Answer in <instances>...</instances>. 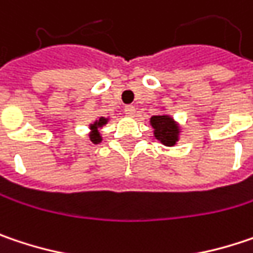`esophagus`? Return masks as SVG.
<instances>
[{
  "label": "esophagus",
  "instance_id": "34e87169",
  "mask_svg": "<svg viewBox=\"0 0 253 253\" xmlns=\"http://www.w3.org/2000/svg\"><path fill=\"white\" fill-rule=\"evenodd\" d=\"M135 106H132V105L125 106V114H126L128 117H134V115H135Z\"/></svg>",
  "mask_w": 253,
  "mask_h": 253
}]
</instances>
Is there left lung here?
Instances as JSON below:
<instances>
[{"mask_svg":"<svg viewBox=\"0 0 253 253\" xmlns=\"http://www.w3.org/2000/svg\"><path fill=\"white\" fill-rule=\"evenodd\" d=\"M151 126L154 128V136L164 145L172 147L178 141L180 128L169 115H155L151 118Z\"/></svg>","mask_w":253,"mask_h":253,"instance_id":"obj_1","label":"left lung"}]
</instances>
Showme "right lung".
Instances as JSON below:
<instances>
[{
  "instance_id": "1",
  "label": "right lung",
  "mask_w": 253,
  "mask_h": 253,
  "mask_svg": "<svg viewBox=\"0 0 253 253\" xmlns=\"http://www.w3.org/2000/svg\"><path fill=\"white\" fill-rule=\"evenodd\" d=\"M108 122V119L106 118H99V121H96V122H93V124H90V141L93 142V144H99L100 141H102V136H100L99 132V128H102L105 124Z\"/></svg>"
}]
</instances>
